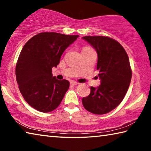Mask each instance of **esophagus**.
<instances>
[{
	"label": "esophagus",
	"mask_w": 151,
	"mask_h": 151,
	"mask_svg": "<svg viewBox=\"0 0 151 151\" xmlns=\"http://www.w3.org/2000/svg\"><path fill=\"white\" fill-rule=\"evenodd\" d=\"M78 83H76V82H75V81H70V85H73V86H75V85H78Z\"/></svg>",
	"instance_id": "esophagus-1"
}]
</instances>
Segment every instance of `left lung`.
<instances>
[{
    "instance_id": "left-lung-1",
    "label": "left lung",
    "mask_w": 151,
    "mask_h": 151,
    "mask_svg": "<svg viewBox=\"0 0 151 151\" xmlns=\"http://www.w3.org/2000/svg\"><path fill=\"white\" fill-rule=\"evenodd\" d=\"M83 39L97 52L101 85L91 86L90 94L83 97L82 103L91 113H108L119 105L129 89L132 77L129 57L122 45L111 38L86 36Z\"/></svg>"
}]
</instances>
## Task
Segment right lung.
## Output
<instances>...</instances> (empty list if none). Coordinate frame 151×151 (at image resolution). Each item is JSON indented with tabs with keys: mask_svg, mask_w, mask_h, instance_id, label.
Masks as SVG:
<instances>
[{
	"mask_svg": "<svg viewBox=\"0 0 151 151\" xmlns=\"http://www.w3.org/2000/svg\"><path fill=\"white\" fill-rule=\"evenodd\" d=\"M78 35L41 32L22 48L16 66V78L24 100L40 112L52 111L59 106L69 88V82L52 76L66 48Z\"/></svg>",
	"mask_w": 151,
	"mask_h": 151,
	"instance_id": "1",
	"label": "right lung"
}]
</instances>
